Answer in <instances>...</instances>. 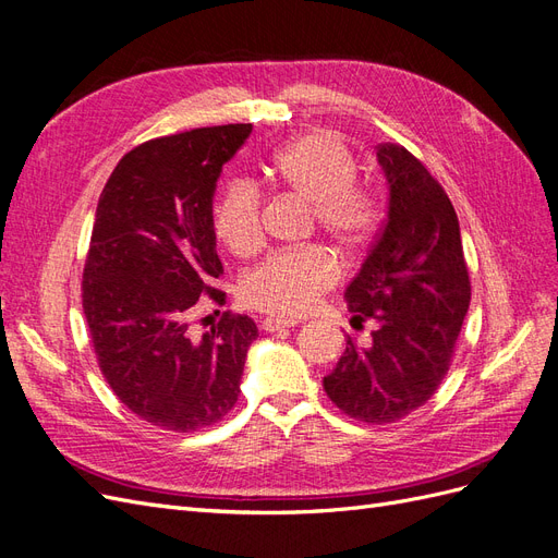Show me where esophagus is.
Masks as SVG:
<instances>
[{
    "mask_svg": "<svg viewBox=\"0 0 558 558\" xmlns=\"http://www.w3.org/2000/svg\"><path fill=\"white\" fill-rule=\"evenodd\" d=\"M300 320H295V318H265L263 324H260V328L265 330V332H275V330H283V328H293V326H298Z\"/></svg>",
    "mask_w": 558,
    "mask_h": 558,
    "instance_id": "34e87169",
    "label": "esophagus"
}]
</instances>
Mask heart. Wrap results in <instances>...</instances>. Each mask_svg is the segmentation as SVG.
I'll list each match as a JSON object with an SVG mask.
<instances>
[{"label":"heart","mask_w":558,"mask_h":558,"mask_svg":"<svg viewBox=\"0 0 558 558\" xmlns=\"http://www.w3.org/2000/svg\"><path fill=\"white\" fill-rule=\"evenodd\" d=\"M265 179L312 202L316 230L342 256H356L375 238L381 218L373 191L353 183L356 162L330 132H307L277 148L263 165ZM263 195L251 181H230L214 207V230L234 256L246 258L263 244ZM340 277L326 248L281 251L258 265L242 283L248 307L272 316H300L312 310Z\"/></svg>","instance_id":"1"}]
</instances>
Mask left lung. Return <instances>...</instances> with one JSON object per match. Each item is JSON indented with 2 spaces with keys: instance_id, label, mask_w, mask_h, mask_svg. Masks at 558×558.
<instances>
[{
  "instance_id": "1",
  "label": "left lung",
  "mask_w": 558,
  "mask_h": 558,
  "mask_svg": "<svg viewBox=\"0 0 558 558\" xmlns=\"http://www.w3.org/2000/svg\"><path fill=\"white\" fill-rule=\"evenodd\" d=\"M388 214L361 272L347 286L351 320L377 328L324 377L328 398L365 424H393L442 384L470 305L461 228L451 199L408 148L381 144Z\"/></svg>"
}]
</instances>
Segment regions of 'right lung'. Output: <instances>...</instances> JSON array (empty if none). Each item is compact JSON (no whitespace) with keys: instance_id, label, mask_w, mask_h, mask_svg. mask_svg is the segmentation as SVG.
<instances>
[{"instance_id":"add662e5","label":"right lung","mask_w":558,"mask_h":558,"mask_svg":"<svg viewBox=\"0 0 558 558\" xmlns=\"http://www.w3.org/2000/svg\"><path fill=\"white\" fill-rule=\"evenodd\" d=\"M251 123L150 140L121 158L97 202L83 267V314L99 369L130 412L174 433L221 421L238 402L258 328L226 312L202 337L189 314L223 275L214 193Z\"/></svg>"}]
</instances>
